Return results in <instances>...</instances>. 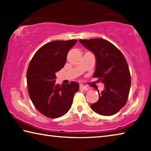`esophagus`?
I'll return each mask as SVG.
<instances>
[{
    "mask_svg": "<svg viewBox=\"0 0 151 151\" xmlns=\"http://www.w3.org/2000/svg\"><path fill=\"white\" fill-rule=\"evenodd\" d=\"M80 89H82V90H84V91H88V88L86 87V86L83 85H80Z\"/></svg>",
    "mask_w": 151,
    "mask_h": 151,
    "instance_id": "obj_1",
    "label": "esophagus"
}]
</instances>
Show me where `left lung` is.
I'll return each mask as SVG.
<instances>
[{"instance_id":"1","label":"left lung","mask_w":151,"mask_h":151,"mask_svg":"<svg viewBox=\"0 0 151 151\" xmlns=\"http://www.w3.org/2000/svg\"><path fill=\"white\" fill-rule=\"evenodd\" d=\"M79 41L95 56L96 68L93 77L104 85L99 100L92 104L93 111L103 116L113 115L125 104L131 88V74L124 55L111 42L103 39Z\"/></svg>"}]
</instances>
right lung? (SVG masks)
<instances>
[{"label": "right lung", "instance_id": "right-lung-1", "mask_svg": "<svg viewBox=\"0 0 151 151\" xmlns=\"http://www.w3.org/2000/svg\"><path fill=\"white\" fill-rule=\"evenodd\" d=\"M77 40H55L38 50L29 63L27 73L30 100L43 115L51 119L60 117L70 109L79 84L55 83L56 73L64 67L68 51Z\"/></svg>", "mask_w": 151, "mask_h": 151}]
</instances>
